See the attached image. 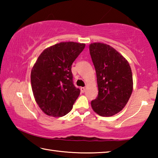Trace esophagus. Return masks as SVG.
I'll use <instances>...</instances> for the list:
<instances>
[{
	"mask_svg": "<svg viewBox=\"0 0 158 158\" xmlns=\"http://www.w3.org/2000/svg\"><path fill=\"white\" fill-rule=\"evenodd\" d=\"M81 93H84L85 91V88L81 87Z\"/></svg>",
	"mask_w": 158,
	"mask_h": 158,
	"instance_id": "esophagus-1",
	"label": "esophagus"
}]
</instances>
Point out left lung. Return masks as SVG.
<instances>
[{"label":"left lung","instance_id":"obj_1","mask_svg":"<svg viewBox=\"0 0 158 158\" xmlns=\"http://www.w3.org/2000/svg\"><path fill=\"white\" fill-rule=\"evenodd\" d=\"M95 66L98 96L91 102L93 110L101 116H112L122 111L132 95V73L128 61L109 45H89Z\"/></svg>","mask_w":158,"mask_h":158}]
</instances>
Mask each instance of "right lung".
<instances>
[{"mask_svg": "<svg viewBox=\"0 0 158 158\" xmlns=\"http://www.w3.org/2000/svg\"><path fill=\"white\" fill-rule=\"evenodd\" d=\"M84 43L64 42L47 47L31 73L35 100L45 114L62 117L73 109L80 94L73 84L72 64L85 48Z\"/></svg>", "mask_w": 158, "mask_h": 158, "instance_id": "1", "label": "right lung"}]
</instances>
